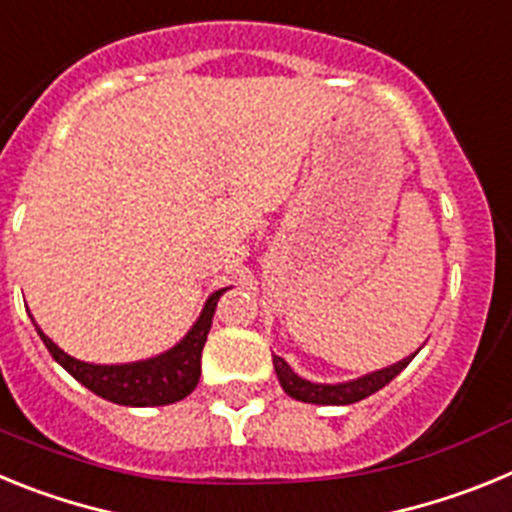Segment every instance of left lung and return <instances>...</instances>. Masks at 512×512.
<instances>
[{"mask_svg":"<svg viewBox=\"0 0 512 512\" xmlns=\"http://www.w3.org/2000/svg\"><path fill=\"white\" fill-rule=\"evenodd\" d=\"M415 356V354H413ZM402 359L397 361L395 366H387V369H379L374 374H366V377L354 379V382L346 384H312L307 379L297 377L292 369H289L287 361L282 356H274V372H277L279 384L284 387L289 397H295L300 402H312V405H354V402L364 400V397L374 395L384 387V384H390L397 374L405 369V366L413 361Z\"/></svg>","mask_w":512,"mask_h":512,"instance_id":"left-lung-1","label":"left lung"}]
</instances>
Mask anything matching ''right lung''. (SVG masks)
Masks as SVG:
<instances>
[{
  "instance_id": "right-lung-1",
  "label": "right lung",
  "mask_w": 512,
  "mask_h": 512,
  "mask_svg": "<svg viewBox=\"0 0 512 512\" xmlns=\"http://www.w3.org/2000/svg\"><path fill=\"white\" fill-rule=\"evenodd\" d=\"M225 289L215 292L207 300L205 310H202L200 320L194 323L179 346L166 351L164 356L156 359L138 361V364H120V366H99L79 361L74 356L63 354L61 348L45 336L38 328L40 338H43L45 348L51 351L53 359L94 395L104 397V400L115 402V405H128V408H156V405H171L179 402L197 387L202 372V348H205L207 333H210L212 315L220 295Z\"/></svg>"
}]
</instances>
